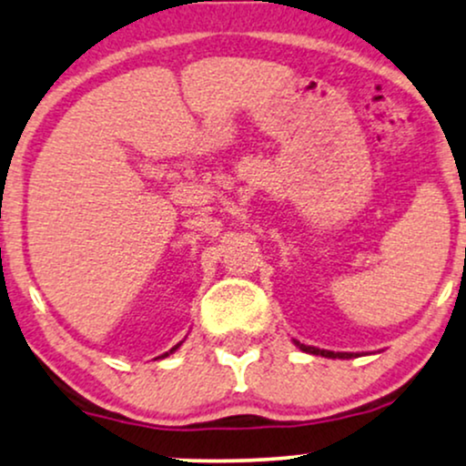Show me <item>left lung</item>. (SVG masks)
<instances>
[{
  "label": "left lung",
  "instance_id": "left-lung-1",
  "mask_svg": "<svg viewBox=\"0 0 466 466\" xmlns=\"http://www.w3.org/2000/svg\"><path fill=\"white\" fill-rule=\"evenodd\" d=\"M294 344H297V347L300 349V351H305V353H311V355H322V358H340V360H349V358H353V353H333V351H325V349H316V347H305V344H300V342H297L294 340Z\"/></svg>",
  "mask_w": 466,
  "mask_h": 466
}]
</instances>
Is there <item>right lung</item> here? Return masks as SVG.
Returning a JSON list of instances; mask_svg holds the SVG:
<instances>
[{"label": "right lung", "mask_w": 466, "mask_h": 466, "mask_svg": "<svg viewBox=\"0 0 466 466\" xmlns=\"http://www.w3.org/2000/svg\"><path fill=\"white\" fill-rule=\"evenodd\" d=\"M178 347H180V342L177 344V347H172V349H169V351H167V353H163V355H161V358H167V355H169V353H174V351H177V349H178Z\"/></svg>", "instance_id": "right-lung-1"}]
</instances>
